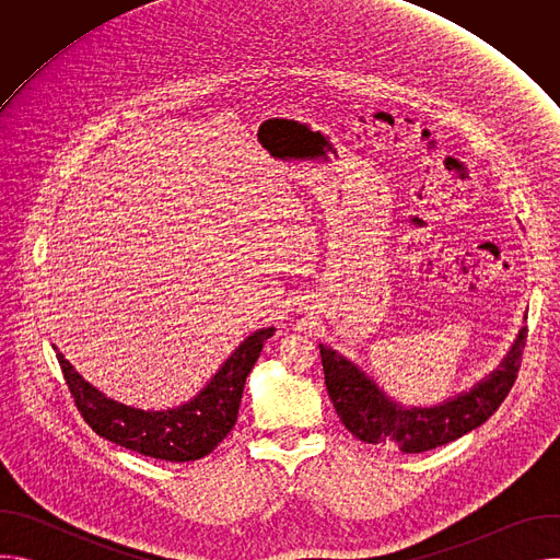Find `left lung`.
Returning a JSON list of instances; mask_svg holds the SVG:
<instances>
[{
	"mask_svg": "<svg viewBox=\"0 0 560 560\" xmlns=\"http://www.w3.org/2000/svg\"><path fill=\"white\" fill-rule=\"evenodd\" d=\"M523 335L510 357L488 381L439 408L401 410L350 361L318 346L326 387L341 423L363 443L396 445L404 454H419L452 443L483 425L505 401L516 383L523 359Z\"/></svg>",
	"mask_w": 560,
	"mask_h": 560,
	"instance_id": "left-lung-1",
	"label": "left lung"
}]
</instances>
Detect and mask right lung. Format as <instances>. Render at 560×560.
I'll return each instance as SVG.
<instances>
[{
  "label": "right lung",
  "instance_id": "right-lung-1",
  "mask_svg": "<svg viewBox=\"0 0 560 560\" xmlns=\"http://www.w3.org/2000/svg\"><path fill=\"white\" fill-rule=\"evenodd\" d=\"M272 332L266 328L248 337L190 404L166 412L121 406L79 376L61 352L57 361L79 415L95 434L150 458L188 463L210 454L234 428L246 378Z\"/></svg>",
  "mask_w": 560,
  "mask_h": 560
}]
</instances>
